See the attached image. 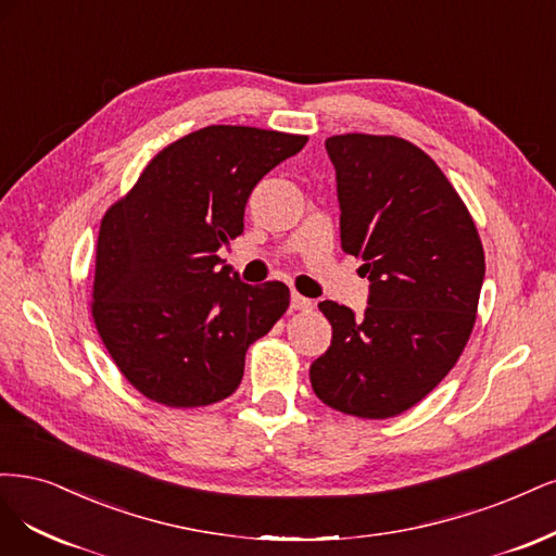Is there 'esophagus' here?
Wrapping results in <instances>:
<instances>
[{
    "instance_id": "1",
    "label": "esophagus",
    "mask_w": 556,
    "mask_h": 556,
    "mask_svg": "<svg viewBox=\"0 0 556 556\" xmlns=\"http://www.w3.org/2000/svg\"><path fill=\"white\" fill-rule=\"evenodd\" d=\"M291 309H295V312H309L312 309V300L293 291L291 293Z\"/></svg>"
}]
</instances>
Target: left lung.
I'll list each match as a JSON object with an SVG mask.
<instances>
[{
  "label": "left lung",
  "instance_id": "obj_1",
  "mask_svg": "<svg viewBox=\"0 0 556 556\" xmlns=\"http://www.w3.org/2000/svg\"><path fill=\"white\" fill-rule=\"evenodd\" d=\"M337 173L342 249L363 258V316L318 302L330 349L309 379L342 414L383 420L404 414L451 371L476 324L485 254L476 224L441 168L397 136L326 140Z\"/></svg>",
  "mask_w": 556,
  "mask_h": 556
}]
</instances>
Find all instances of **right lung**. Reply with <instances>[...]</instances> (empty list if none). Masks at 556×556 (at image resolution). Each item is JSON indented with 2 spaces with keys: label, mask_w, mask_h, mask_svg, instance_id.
Returning <instances> with one entry per match:
<instances>
[{
  "label": "right lung",
  "mask_w": 556,
  "mask_h": 556,
  "mask_svg": "<svg viewBox=\"0 0 556 556\" xmlns=\"http://www.w3.org/2000/svg\"><path fill=\"white\" fill-rule=\"evenodd\" d=\"M304 142L212 124L161 150L105 212L92 318L148 400L175 408L226 400L242 381L247 349L289 309V286L244 283L217 252L244 230L254 187Z\"/></svg>",
  "instance_id": "obj_1"
}]
</instances>
